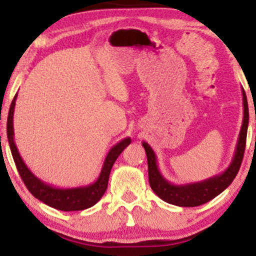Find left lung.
<instances>
[{"mask_svg":"<svg viewBox=\"0 0 256 256\" xmlns=\"http://www.w3.org/2000/svg\"><path fill=\"white\" fill-rule=\"evenodd\" d=\"M243 94V108L244 116L243 124L240 128V136H238V142L236 146L234 154L230 166L227 168L220 175L212 176V178L204 180L200 182H193V184H174L164 176L160 174L156 164V156L154 150H152L150 146L147 142H143L142 146L144 148L146 154H147L148 160V178H150V184L153 192L169 204H174L178 206H198L202 204H206L216 196L224 192L232 181L237 176L240 171V164H242L244 150H246V131H248L249 124V109L248 102H246V92L242 88Z\"/></svg>","mask_w":256,"mask_h":256,"instance_id":"8db88e82","label":"left lung"}]
</instances>
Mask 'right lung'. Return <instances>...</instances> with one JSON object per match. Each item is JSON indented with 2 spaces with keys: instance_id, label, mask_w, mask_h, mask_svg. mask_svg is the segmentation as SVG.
I'll list each match as a JSON object with an SVG mask.
<instances>
[{
  "instance_id": "right-lung-1",
  "label": "right lung",
  "mask_w": 256,
  "mask_h": 256,
  "mask_svg": "<svg viewBox=\"0 0 256 256\" xmlns=\"http://www.w3.org/2000/svg\"><path fill=\"white\" fill-rule=\"evenodd\" d=\"M16 100V94L14 96L12 103H10V113H8L7 137L16 166L29 192L35 198H38V200H41L42 203L54 208V209L63 210V212H78V210H85L87 208L94 206L104 194L106 187H108V180L112 168H113L118 156L131 143L130 137L122 140L119 143L112 147V150L106 154L100 176L94 184L74 188L53 187L50 184H44V181H41L40 178L34 175L32 171L29 170V168L25 165L24 160L22 159L20 154L16 150V146L14 143L13 130V115Z\"/></svg>"
}]
</instances>
